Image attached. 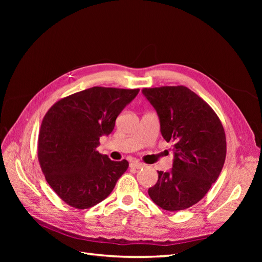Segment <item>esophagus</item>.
I'll return each instance as SVG.
<instances>
[{
  "mask_svg": "<svg viewBox=\"0 0 262 262\" xmlns=\"http://www.w3.org/2000/svg\"><path fill=\"white\" fill-rule=\"evenodd\" d=\"M143 166L144 165L142 164V163H140V162H133V163L130 164V167L134 168V169H140V168L143 167Z\"/></svg>",
  "mask_w": 262,
  "mask_h": 262,
  "instance_id": "obj_1",
  "label": "esophagus"
}]
</instances>
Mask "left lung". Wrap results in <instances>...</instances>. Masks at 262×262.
Here are the masks:
<instances>
[{
    "instance_id": "8db88e82",
    "label": "left lung",
    "mask_w": 262,
    "mask_h": 262,
    "mask_svg": "<svg viewBox=\"0 0 262 262\" xmlns=\"http://www.w3.org/2000/svg\"><path fill=\"white\" fill-rule=\"evenodd\" d=\"M160 117L166 142H173L170 171H158L148 195L166 211L199 202L216 181L226 157V137L215 112L186 86L142 90Z\"/></svg>"
}]
</instances>
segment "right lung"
Wrapping results in <instances>:
<instances>
[{
  "label": "right lung",
  "instance_id": "right-lung-1",
  "mask_svg": "<svg viewBox=\"0 0 262 262\" xmlns=\"http://www.w3.org/2000/svg\"><path fill=\"white\" fill-rule=\"evenodd\" d=\"M95 86L60 99L45 115L38 137V161L53 191L70 207L89 209L105 200L129 163L101 155L99 138L139 93Z\"/></svg>",
  "mask_w": 262,
  "mask_h": 262
}]
</instances>
